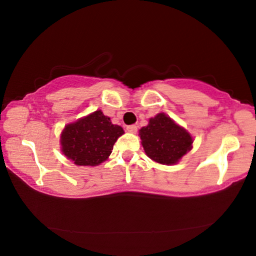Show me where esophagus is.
I'll return each mask as SVG.
<instances>
[{
	"label": "esophagus",
	"instance_id": "obj_1",
	"mask_svg": "<svg viewBox=\"0 0 256 256\" xmlns=\"http://www.w3.org/2000/svg\"><path fill=\"white\" fill-rule=\"evenodd\" d=\"M126 130H128V132H130V133H136L138 132V126H136V125H128Z\"/></svg>",
	"mask_w": 256,
	"mask_h": 256
}]
</instances>
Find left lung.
<instances>
[{"instance_id": "left-lung-1", "label": "left lung", "mask_w": 256, "mask_h": 256, "mask_svg": "<svg viewBox=\"0 0 256 256\" xmlns=\"http://www.w3.org/2000/svg\"><path fill=\"white\" fill-rule=\"evenodd\" d=\"M138 136L146 154L162 164H177L192 149V136L164 112L150 118Z\"/></svg>"}]
</instances>
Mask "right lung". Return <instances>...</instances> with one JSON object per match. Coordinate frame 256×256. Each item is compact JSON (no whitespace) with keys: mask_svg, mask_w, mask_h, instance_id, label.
Masks as SVG:
<instances>
[{"mask_svg":"<svg viewBox=\"0 0 256 256\" xmlns=\"http://www.w3.org/2000/svg\"><path fill=\"white\" fill-rule=\"evenodd\" d=\"M124 134L102 110L66 125L60 134V150L78 166H98L110 157L118 138Z\"/></svg>","mask_w":256,"mask_h":256,"instance_id":"right-lung-1","label":"right lung"}]
</instances>
